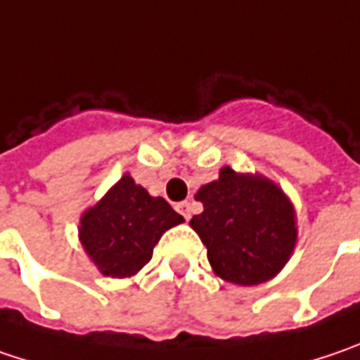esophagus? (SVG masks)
<instances>
[{"label":"esophagus","instance_id":"obj_1","mask_svg":"<svg viewBox=\"0 0 360 360\" xmlns=\"http://www.w3.org/2000/svg\"><path fill=\"white\" fill-rule=\"evenodd\" d=\"M177 212H179L185 220H189L191 218V201H181V203H177Z\"/></svg>","mask_w":360,"mask_h":360}]
</instances>
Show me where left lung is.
Returning <instances> with one entry per match:
<instances>
[{"label":"left lung","mask_w":360,"mask_h":360,"mask_svg":"<svg viewBox=\"0 0 360 360\" xmlns=\"http://www.w3.org/2000/svg\"><path fill=\"white\" fill-rule=\"evenodd\" d=\"M195 200L203 212L189 224L216 275L236 285H259L281 271L297 228L293 205L275 183L224 167L220 179L203 185Z\"/></svg>","instance_id":"obj_1"}]
</instances>
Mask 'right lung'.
<instances>
[{
	"mask_svg": "<svg viewBox=\"0 0 360 360\" xmlns=\"http://www.w3.org/2000/svg\"><path fill=\"white\" fill-rule=\"evenodd\" d=\"M183 222L162 198L124 175L81 218L79 236L97 269L108 277H130L150 261L165 230Z\"/></svg>",
	"mask_w": 360,
	"mask_h": 360,
	"instance_id": "add662e5",
	"label": "right lung"
}]
</instances>
